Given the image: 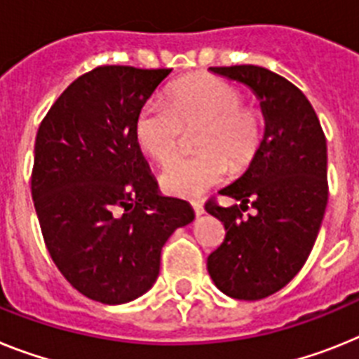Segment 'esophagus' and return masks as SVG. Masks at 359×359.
<instances>
[{"mask_svg": "<svg viewBox=\"0 0 359 359\" xmlns=\"http://www.w3.org/2000/svg\"><path fill=\"white\" fill-rule=\"evenodd\" d=\"M191 206H194V212H195V215L197 217H201L204 213V206L201 203H194L191 204Z\"/></svg>", "mask_w": 359, "mask_h": 359, "instance_id": "1", "label": "esophagus"}]
</instances>
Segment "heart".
<instances>
[{"mask_svg":"<svg viewBox=\"0 0 359 359\" xmlns=\"http://www.w3.org/2000/svg\"><path fill=\"white\" fill-rule=\"evenodd\" d=\"M236 86L213 76H189L173 83L168 104L149 102L138 111L135 137L147 155L171 161L184 129H195L197 155L177 158L161 173L165 194L197 198L224 179L252 164L264 138L263 114L245 104Z\"/></svg>","mask_w":359,"mask_h":359,"instance_id":"b5f03b06","label":"heart"}]
</instances>
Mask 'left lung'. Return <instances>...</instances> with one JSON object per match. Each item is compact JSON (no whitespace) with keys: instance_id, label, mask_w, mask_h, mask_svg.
Instances as JSON below:
<instances>
[{"instance_id":"left-lung-1","label":"left lung","mask_w":359,"mask_h":359,"mask_svg":"<svg viewBox=\"0 0 359 359\" xmlns=\"http://www.w3.org/2000/svg\"><path fill=\"white\" fill-rule=\"evenodd\" d=\"M210 71L254 91L264 138L248 170L219 191L239 204L206 203L226 230L208 272L226 296L263 299L287 287L312 252L328 201L327 138L314 107L287 78L257 65ZM248 203L256 213L245 217Z\"/></svg>"}]
</instances>
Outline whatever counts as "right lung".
Wrapping results in <instances>:
<instances>
[{"mask_svg":"<svg viewBox=\"0 0 359 359\" xmlns=\"http://www.w3.org/2000/svg\"><path fill=\"white\" fill-rule=\"evenodd\" d=\"M171 69L102 65L76 78L40 123L31 191L54 264L105 305L146 294L161 252L195 219L164 197L135 137V120Z\"/></svg>","mask_w":359,"mask_h":359,"instance_id":"add662e5","label":"right lung"}]
</instances>
